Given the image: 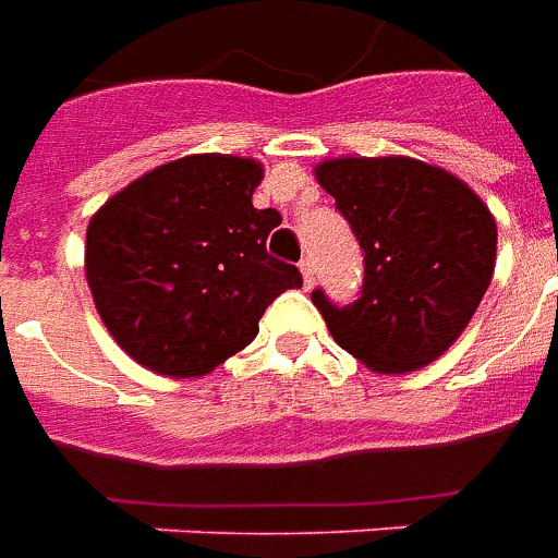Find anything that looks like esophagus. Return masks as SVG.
<instances>
[{"label": "esophagus", "instance_id": "obj_1", "mask_svg": "<svg viewBox=\"0 0 558 558\" xmlns=\"http://www.w3.org/2000/svg\"><path fill=\"white\" fill-rule=\"evenodd\" d=\"M299 268H302L304 287H307V290H311V287H314V275H316V268H314V259H311V256H304L302 263H299Z\"/></svg>", "mask_w": 558, "mask_h": 558}]
</instances>
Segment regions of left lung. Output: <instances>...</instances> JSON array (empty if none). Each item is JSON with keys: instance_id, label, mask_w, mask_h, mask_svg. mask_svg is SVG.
Returning a JSON list of instances; mask_svg holds the SVG:
<instances>
[{"instance_id": "1", "label": "left lung", "mask_w": 558, "mask_h": 558, "mask_svg": "<svg viewBox=\"0 0 558 558\" xmlns=\"http://www.w3.org/2000/svg\"><path fill=\"white\" fill-rule=\"evenodd\" d=\"M362 244L359 299H311L331 338L376 374L436 362L469 326L496 266V220L466 184L412 158H338L316 167Z\"/></svg>"}]
</instances>
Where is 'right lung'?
<instances>
[{
  "label": "right lung",
  "instance_id": "add662e5",
  "mask_svg": "<svg viewBox=\"0 0 558 558\" xmlns=\"http://www.w3.org/2000/svg\"><path fill=\"white\" fill-rule=\"evenodd\" d=\"M256 160L191 155L128 184L89 220L86 278L104 326L148 371L203 376L259 331L302 271L268 254Z\"/></svg>",
  "mask_w": 558,
  "mask_h": 558
}]
</instances>
